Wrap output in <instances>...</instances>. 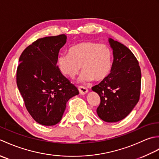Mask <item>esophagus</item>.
<instances>
[{
  "mask_svg": "<svg viewBox=\"0 0 159 159\" xmlns=\"http://www.w3.org/2000/svg\"><path fill=\"white\" fill-rule=\"evenodd\" d=\"M78 89H79V93L80 94H82V95H85L87 92H88V90L86 88V87H83V86H79L78 87Z\"/></svg>",
  "mask_w": 159,
  "mask_h": 159,
  "instance_id": "obj_1",
  "label": "esophagus"
}]
</instances>
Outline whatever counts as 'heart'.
Listing matches in <instances>:
<instances>
[{"instance_id":"heart-1","label":"heart","mask_w":159,"mask_h":159,"mask_svg":"<svg viewBox=\"0 0 159 159\" xmlns=\"http://www.w3.org/2000/svg\"><path fill=\"white\" fill-rule=\"evenodd\" d=\"M59 68L63 74L74 78L82 67L80 82L93 79L100 81L109 74L112 66V54L104 44L92 42H83L70 47L68 54L61 55L57 60Z\"/></svg>"}]
</instances>
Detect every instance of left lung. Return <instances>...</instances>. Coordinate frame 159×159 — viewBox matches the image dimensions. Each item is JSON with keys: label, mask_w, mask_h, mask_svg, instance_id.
<instances>
[{"label": "left lung", "mask_w": 159, "mask_h": 159, "mask_svg": "<svg viewBox=\"0 0 159 159\" xmlns=\"http://www.w3.org/2000/svg\"><path fill=\"white\" fill-rule=\"evenodd\" d=\"M109 42L113 55L111 73L92 89L100 98L98 116L106 122H117L139 101L141 74L136 57L126 46L111 38Z\"/></svg>", "instance_id": "8db88e82"}]
</instances>
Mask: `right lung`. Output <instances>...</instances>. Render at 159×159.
<instances>
[{
  "label": "right lung",
  "instance_id": "1",
  "mask_svg": "<svg viewBox=\"0 0 159 159\" xmlns=\"http://www.w3.org/2000/svg\"><path fill=\"white\" fill-rule=\"evenodd\" d=\"M66 39V35L39 39L19 58L17 86L30 115L43 126L58 124L67 101L79 93L57 66L59 50Z\"/></svg>",
  "mask_w": 159,
  "mask_h": 159
}]
</instances>
